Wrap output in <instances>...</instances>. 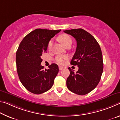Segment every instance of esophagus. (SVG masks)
<instances>
[{
    "instance_id": "obj_1",
    "label": "esophagus",
    "mask_w": 120,
    "mask_h": 120,
    "mask_svg": "<svg viewBox=\"0 0 120 120\" xmlns=\"http://www.w3.org/2000/svg\"><path fill=\"white\" fill-rule=\"evenodd\" d=\"M59 69L60 70H62L64 69V67L62 66H59Z\"/></svg>"
}]
</instances>
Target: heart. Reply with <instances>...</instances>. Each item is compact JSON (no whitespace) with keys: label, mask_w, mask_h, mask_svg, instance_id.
I'll return each mask as SVG.
<instances>
[{"label":"heart","mask_w":120,"mask_h":120,"mask_svg":"<svg viewBox=\"0 0 120 120\" xmlns=\"http://www.w3.org/2000/svg\"><path fill=\"white\" fill-rule=\"evenodd\" d=\"M60 40L61 42L62 43L64 46H67L69 44H72V39L70 36L67 35V34H63L60 37ZM53 44V39H51L49 41L48 43V45H47V47H48L49 50H51L52 49ZM67 59V56H58L56 57V61L57 63L62 64L64 63L65 61Z\"/></svg>","instance_id":"b5f03b06"}]
</instances>
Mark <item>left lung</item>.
Segmentation results:
<instances>
[{"mask_svg":"<svg viewBox=\"0 0 120 120\" xmlns=\"http://www.w3.org/2000/svg\"><path fill=\"white\" fill-rule=\"evenodd\" d=\"M64 33L75 38L76 52L70 61L79 67L75 73L70 67V75L67 79V86L72 92L85 95L92 91L98 84L103 71L101 49L93 36L84 29L66 30Z\"/></svg>","mask_w":120,"mask_h":120,"instance_id":"left-lung-1","label":"left lung"}]
</instances>
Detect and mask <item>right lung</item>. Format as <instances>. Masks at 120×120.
<instances>
[{
    "label": "right lung",
    "instance_id": "1",
    "mask_svg": "<svg viewBox=\"0 0 120 120\" xmlns=\"http://www.w3.org/2000/svg\"><path fill=\"white\" fill-rule=\"evenodd\" d=\"M61 30L36 29L25 36L19 45L16 54L17 72L22 85L33 94H43L53 86L58 66L52 64L48 69H44L41 65V56L47 52L50 39Z\"/></svg>",
    "mask_w": 120,
    "mask_h": 120
}]
</instances>
